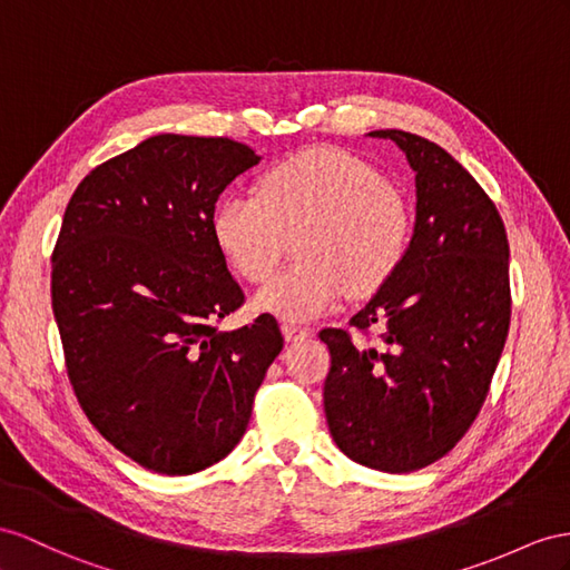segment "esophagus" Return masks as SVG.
Wrapping results in <instances>:
<instances>
[{
  "label": "esophagus",
  "instance_id": "1",
  "mask_svg": "<svg viewBox=\"0 0 570 570\" xmlns=\"http://www.w3.org/2000/svg\"><path fill=\"white\" fill-rule=\"evenodd\" d=\"M282 332H284V340L286 342H303V340H308L311 337V330H305V327H301V325H282Z\"/></svg>",
  "mask_w": 570,
  "mask_h": 570
}]
</instances>
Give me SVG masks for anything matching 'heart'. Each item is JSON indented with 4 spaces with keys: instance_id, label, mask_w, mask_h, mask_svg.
I'll return each instance as SVG.
<instances>
[{
    "instance_id": "heart-1",
    "label": "heart",
    "mask_w": 570,
    "mask_h": 570,
    "mask_svg": "<svg viewBox=\"0 0 570 570\" xmlns=\"http://www.w3.org/2000/svg\"><path fill=\"white\" fill-rule=\"evenodd\" d=\"M214 240L243 279L259 284L296 245V259L257 294V308L288 323L334 311L346 291H381L410 250L412 212L368 160L342 149H305L274 164L257 193L216 207Z\"/></svg>"
}]
</instances>
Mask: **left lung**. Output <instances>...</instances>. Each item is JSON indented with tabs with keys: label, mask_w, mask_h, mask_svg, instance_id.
<instances>
[{
	"label": "left lung",
	"mask_w": 570,
	"mask_h": 570,
	"mask_svg": "<svg viewBox=\"0 0 570 570\" xmlns=\"http://www.w3.org/2000/svg\"><path fill=\"white\" fill-rule=\"evenodd\" d=\"M416 173V224L400 269L348 327H327V426L346 458L416 472L458 445L489 395L510 325L508 238L491 197L441 146L377 129Z\"/></svg>",
	"instance_id": "left-lung-1"
}]
</instances>
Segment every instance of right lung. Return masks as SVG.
<instances>
[{
    "label": "right lung",
    "instance_id": "right-lung-1",
    "mask_svg": "<svg viewBox=\"0 0 570 570\" xmlns=\"http://www.w3.org/2000/svg\"><path fill=\"white\" fill-rule=\"evenodd\" d=\"M259 160L226 137L158 135L96 166L52 250V313L94 429L146 470L183 476L238 445L272 361L274 315L245 303L214 240L216 199Z\"/></svg>",
    "mask_w": 570,
    "mask_h": 570
}]
</instances>
